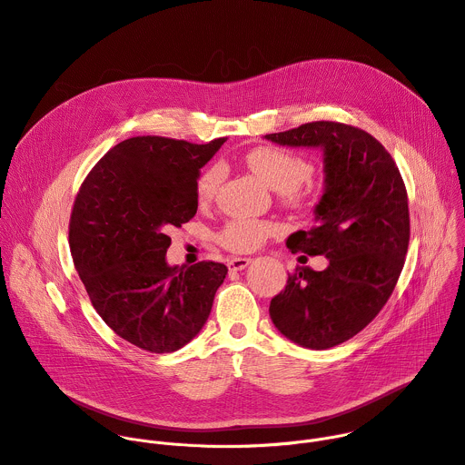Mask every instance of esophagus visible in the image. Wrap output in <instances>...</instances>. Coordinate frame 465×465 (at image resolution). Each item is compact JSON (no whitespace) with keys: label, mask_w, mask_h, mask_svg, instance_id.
Masks as SVG:
<instances>
[{"label":"esophagus","mask_w":465,"mask_h":465,"mask_svg":"<svg viewBox=\"0 0 465 465\" xmlns=\"http://www.w3.org/2000/svg\"><path fill=\"white\" fill-rule=\"evenodd\" d=\"M250 262H252L250 257H233V259L228 261V269L235 271V272L237 271H244Z\"/></svg>","instance_id":"obj_1"}]
</instances>
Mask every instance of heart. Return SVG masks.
<instances>
[{"instance_id":"b5f03b06","label":"heart","mask_w":465,"mask_h":465,"mask_svg":"<svg viewBox=\"0 0 465 465\" xmlns=\"http://www.w3.org/2000/svg\"><path fill=\"white\" fill-rule=\"evenodd\" d=\"M244 162L250 171H253L261 180L280 191L283 203L291 206H298L303 203V182H307L312 174V163L307 158L282 147L262 145L252 149L244 156ZM221 180L223 169L219 165L204 169L196 180L198 198L201 201H210L217 193ZM278 232L280 226L271 221L237 217L228 221L226 226L221 230L219 242L235 253H246L257 250L264 242V239Z\"/></svg>"}]
</instances>
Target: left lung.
<instances>
[{
    "instance_id": "obj_1",
    "label": "left lung",
    "mask_w": 465,
    "mask_h": 465,
    "mask_svg": "<svg viewBox=\"0 0 465 465\" xmlns=\"http://www.w3.org/2000/svg\"><path fill=\"white\" fill-rule=\"evenodd\" d=\"M323 151L325 189L316 224L289 235L292 253L325 255L327 269L298 267L271 302L282 335L309 348L339 346L384 307L403 271L411 239L407 187L390 153L366 130L312 121L264 136ZM305 257V255H302Z\"/></svg>"
}]
</instances>
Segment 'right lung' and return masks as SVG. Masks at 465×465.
Masks as SVG:
<instances>
[{
	"instance_id": "add662e5",
	"label": "right lung",
	"mask_w": 465,
	"mask_h": 465,
	"mask_svg": "<svg viewBox=\"0 0 465 465\" xmlns=\"http://www.w3.org/2000/svg\"><path fill=\"white\" fill-rule=\"evenodd\" d=\"M224 138L206 145L138 136L112 147L83 182L70 248L94 309L115 335L151 353L193 341L228 269L201 261L169 267L167 232L198 208L196 180Z\"/></svg>"
}]
</instances>
